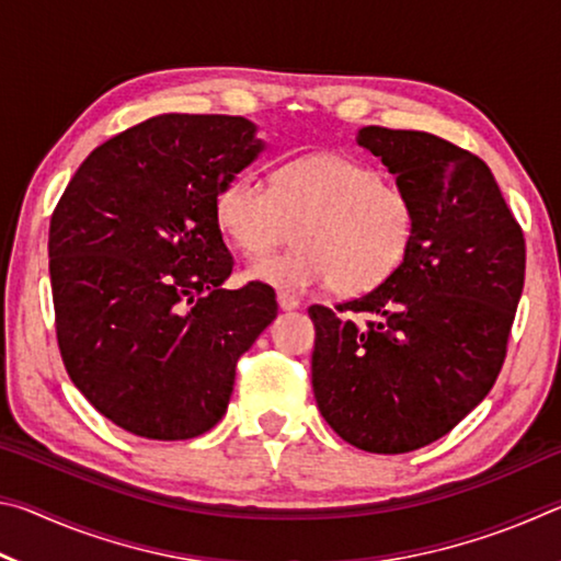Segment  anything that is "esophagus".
<instances>
[{
    "label": "esophagus",
    "instance_id": "obj_1",
    "mask_svg": "<svg viewBox=\"0 0 561 561\" xmlns=\"http://www.w3.org/2000/svg\"><path fill=\"white\" fill-rule=\"evenodd\" d=\"M277 304H279V309H284V311L299 309V299L294 297V294H287V291H277Z\"/></svg>",
    "mask_w": 561,
    "mask_h": 561
}]
</instances>
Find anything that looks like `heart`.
I'll return each instance as SVG.
<instances>
[{"instance_id": "heart-1", "label": "heart", "mask_w": 561, "mask_h": 561, "mask_svg": "<svg viewBox=\"0 0 561 561\" xmlns=\"http://www.w3.org/2000/svg\"><path fill=\"white\" fill-rule=\"evenodd\" d=\"M215 220L237 250L260 260L287 242L297 247L254 264L250 277L282 291L374 289L411 250L415 203L396 180L341 153L304 156L274 170L270 187L252 173L225 180Z\"/></svg>"}]
</instances>
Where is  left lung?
I'll return each instance as SVG.
<instances>
[{"instance_id":"8db88e82","label":"left lung","mask_w":561,"mask_h":561,"mask_svg":"<svg viewBox=\"0 0 561 561\" xmlns=\"http://www.w3.org/2000/svg\"><path fill=\"white\" fill-rule=\"evenodd\" d=\"M356 140L411 193L415 234L374 289L309 307L311 383L339 438L398 455L443 438L495 386L525 287V234L470 150L381 126Z\"/></svg>"}]
</instances>
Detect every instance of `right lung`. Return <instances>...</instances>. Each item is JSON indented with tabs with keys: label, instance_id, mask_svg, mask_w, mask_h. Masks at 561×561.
<instances>
[{
	"label": "right lung",
	"instance_id": "right-lung-1",
	"mask_svg": "<svg viewBox=\"0 0 561 561\" xmlns=\"http://www.w3.org/2000/svg\"><path fill=\"white\" fill-rule=\"evenodd\" d=\"M262 150L240 116L165 113L83 160L49 225L54 324L73 386L148 440H187L227 411L234 366L277 317L270 284L222 289L225 180Z\"/></svg>",
	"mask_w": 561,
	"mask_h": 561
}]
</instances>
